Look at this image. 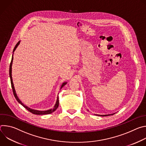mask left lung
<instances>
[{
  "instance_id": "8db88e82",
  "label": "left lung",
  "mask_w": 146,
  "mask_h": 146,
  "mask_svg": "<svg viewBox=\"0 0 146 146\" xmlns=\"http://www.w3.org/2000/svg\"><path fill=\"white\" fill-rule=\"evenodd\" d=\"M114 114V113L113 114H106V115H99V114H95L96 115H98V116H103V117H105V116H108V115H113Z\"/></svg>"
}]
</instances>
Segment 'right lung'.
Segmentation results:
<instances>
[{"label":"right lung","mask_w":146,"mask_h":146,"mask_svg":"<svg viewBox=\"0 0 146 146\" xmlns=\"http://www.w3.org/2000/svg\"><path fill=\"white\" fill-rule=\"evenodd\" d=\"M20 43V41H19L17 43V44L15 45L14 50H13V54H14V52L15 51V50H16L17 47L18 46V45ZM13 54L12 55V58H11V63H10V69H9V75H10V81H11V87H12V89H13V94H14V95L15 98V99H17V100L18 101V102L19 103H20L21 105H23L25 109H27L29 111H30L31 113H33V114H36V115H45V114H51L52 113V112H54V111H55L56 110V109L58 108L59 106V98H58V96L57 97V99H56V103L55 106H54V108L53 109H49V110H44V111H40V110H34V109H32L29 108H28V106H27L26 105H25L24 104H23L22 103V102L21 101L19 100V99L18 98V97L17 96V94H16V92H15V88H14V84H13V78H12V64H13ZM67 84V82H64L62 83V84L60 87V89L64 87V86H65L66 84Z\"/></svg>","instance_id":"add662e5"}]
</instances>
